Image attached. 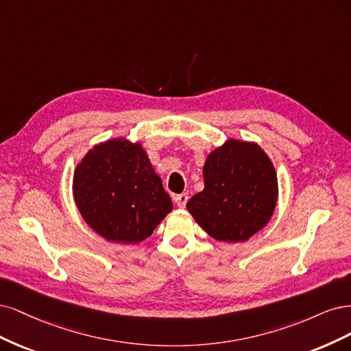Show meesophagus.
<instances>
[{
    "label": "esophagus",
    "instance_id": "34e87169",
    "mask_svg": "<svg viewBox=\"0 0 351 351\" xmlns=\"http://www.w3.org/2000/svg\"><path fill=\"white\" fill-rule=\"evenodd\" d=\"M173 201L178 207L184 208L188 202V194H185V192H182V194H176V195H173Z\"/></svg>",
    "mask_w": 351,
    "mask_h": 351
}]
</instances>
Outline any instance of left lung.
<instances>
[{
    "instance_id": "1",
    "label": "left lung",
    "mask_w": 351,
    "mask_h": 351,
    "mask_svg": "<svg viewBox=\"0 0 351 351\" xmlns=\"http://www.w3.org/2000/svg\"><path fill=\"white\" fill-rule=\"evenodd\" d=\"M202 175L204 191L186 208L214 239L245 242L273 216L277 175L258 144L229 140L208 154Z\"/></svg>"
}]
</instances>
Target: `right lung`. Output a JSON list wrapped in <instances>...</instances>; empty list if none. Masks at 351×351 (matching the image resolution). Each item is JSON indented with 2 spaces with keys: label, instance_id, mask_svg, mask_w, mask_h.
Returning <instances> with one entry per match:
<instances>
[{
  "label": "right lung",
  "instance_id": "right-lung-1",
  "mask_svg": "<svg viewBox=\"0 0 351 351\" xmlns=\"http://www.w3.org/2000/svg\"><path fill=\"white\" fill-rule=\"evenodd\" d=\"M73 182L83 219L110 242L144 241L173 207L141 144L123 138L90 150Z\"/></svg>",
  "mask_w": 351,
  "mask_h": 351
}]
</instances>
